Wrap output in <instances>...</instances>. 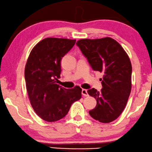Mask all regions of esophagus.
I'll list each match as a JSON object with an SVG mask.
<instances>
[{"label":"esophagus","mask_w":152,"mask_h":152,"mask_svg":"<svg viewBox=\"0 0 152 152\" xmlns=\"http://www.w3.org/2000/svg\"><path fill=\"white\" fill-rule=\"evenodd\" d=\"M82 95L83 96H88L89 94H88V93H87V89H82Z\"/></svg>","instance_id":"obj_1"}]
</instances>
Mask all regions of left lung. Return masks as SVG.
<instances>
[{"label": "left lung", "mask_w": 152, "mask_h": 152, "mask_svg": "<svg viewBox=\"0 0 152 152\" xmlns=\"http://www.w3.org/2000/svg\"><path fill=\"white\" fill-rule=\"evenodd\" d=\"M94 71L104 74L100 91L94 88L87 93L96 99V106L89 115L100 123L114 121L127 104L132 89V67L129 58L113 38L81 39L76 42Z\"/></svg>", "instance_id": "1"}]
</instances>
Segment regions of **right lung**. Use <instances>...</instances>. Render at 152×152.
I'll return each instance as SVG.
<instances>
[{
  "instance_id": "right-lung-1",
  "label": "right lung",
  "mask_w": 152,
  "mask_h": 152,
  "mask_svg": "<svg viewBox=\"0 0 152 152\" xmlns=\"http://www.w3.org/2000/svg\"><path fill=\"white\" fill-rule=\"evenodd\" d=\"M76 40L47 38L32 49L25 69L29 98L34 110L44 121L55 122L65 117L73 102L80 100L82 89H65L57 85L61 60Z\"/></svg>"
}]
</instances>
